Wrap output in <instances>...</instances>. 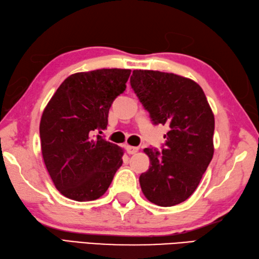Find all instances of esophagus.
<instances>
[{
  "instance_id": "1",
  "label": "esophagus",
  "mask_w": 259,
  "mask_h": 259,
  "mask_svg": "<svg viewBox=\"0 0 259 259\" xmlns=\"http://www.w3.org/2000/svg\"><path fill=\"white\" fill-rule=\"evenodd\" d=\"M125 148H126V152H127L128 154H135L139 152V147H135V146L127 145V146H125Z\"/></svg>"
}]
</instances>
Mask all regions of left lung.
Segmentation results:
<instances>
[{
	"mask_svg": "<svg viewBox=\"0 0 259 259\" xmlns=\"http://www.w3.org/2000/svg\"><path fill=\"white\" fill-rule=\"evenodd\" d=\"M131 86L155 125H167L162 154L145 148L151 166L140 176L143 194L163 207L181 204L197 188L214 155L215 118L193 79L134 70Z\"/></svg>",
	"mask_w": 259,
	"mask_h": 259,
	"instance_id": "obj_1",
	"label": "left lung"
}]
</instances>
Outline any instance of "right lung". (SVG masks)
I'll return each mask as SVG.
<instances>
[{
  "mask_svg": "<svg viewBox=\"0 0 259 259\" xmlns=\"http://www.w3.org/2000/svg\"><path fill=\"white\" fill-rule=\"evenodd\" d=\"M131 70L102 68L72 74L56 90L39 123L42 155L57 191L89 202L107 191L123 164V149L94 136L107 126L113 101L126 89Z\"/></svg>",
  "mask_w": 259,
  "mask_h": 259,
  "instance_id": "right-lung-1",
  "label": "right lung"
}]
</instances>
